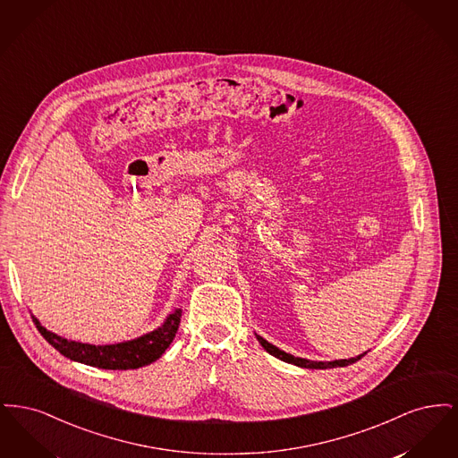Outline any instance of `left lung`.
Instances as JSON below:
<instances>
[{
	"label": "left lung",
	"mask_w": 458,
	"mask_h": 458,
	"mask_svg": "<svg viewBox=\"0 0 458 458\" xmlns=\"http://www.w3.org/2000/svg\"><path fill=\"white\" fill-rule=\"evenodd\" d=\"M256 336H258V340H259V344H261L262 347L267 350L271 355H275V357L282 359L284 362H290V364L299 366V368H307V369H331V368H345V366H350V364H353V362L360 360V359L366 355V353H362V355L353 357V359H342V360H333V362H314V360H307V359H301V357H293V355L286 353L284 350H280L278 347H275V345L267 344V342H266L264 338H261L259 335H256Z\"/></svg>",
	"instance_id": "8db88e82"
}]
</instances>
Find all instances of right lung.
I'll return each mask as SVG.
<instances>
[{
    "label": "right lung",
    "mask_w": 458,
    "mask_h": 458,
    "mask_svg": "<svg viewBox=\"0 0 458 458\" xmlns=\"http://www.w3.org/2000/svg\"><path fill=\"white\" fill-rule=\"evenodd\" d=\"M180 318H182V310L178 309L174 314L168 316L163 327L154 329L137 340L116 344V345H88V344L70 342L41 327V323L34 316H32V321L43 335L44 340L68 359L88 364L92 368L125 370L148 366L156 359H159L174 342L176 329L180 325Z\"/></svg>",
    "instance_id": "obj_1"
}]
</instances>
